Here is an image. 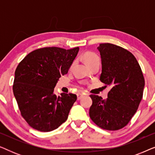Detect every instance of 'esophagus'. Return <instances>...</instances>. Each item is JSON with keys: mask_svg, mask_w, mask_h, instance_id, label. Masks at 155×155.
Wrapping results in <instances>:
<instances>
[{"mask_svg": "<svg viewBox=\"0 0 155 155\" xmlns=\"http://www.w3.org/2000/svg\"><path fill=\"white\" fill-rule=\"evenodd\" d=\"M77 97H78V100H80V99H81L82 97H84V95L81 94V93H78Z\"/></svg>", "mask_w": 155, "mask_h": 155, "instance_id": "1", "label": "esophagus"}]
</instances>
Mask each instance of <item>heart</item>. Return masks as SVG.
<instances>
[{"label":"heart","mask_w":155,"mask_h":155,"mask_svg":"<svg viewBox=\"0 0 155 155\" xmlns=\"http://www.w3.org/2000/svg\"><path fill=\"white\" fill-rule=\"evenodd\" d=\"M83 58L84 61L87 64H90V63L93 62V61H97V60H99V57L97 56V54H95L93 52H87L84 54L83 56Z\"/></svg>","instance_id":"obj_1"}]
</instances>
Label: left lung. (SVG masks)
<instances>
[{"label":"left lung","mask_w":155,"mask_h":155,"mask_svg":"<svg viewBox=\"0 0 155 155\" xmlns=\"http://www.w3.org/2000/svg\"><path fill=\"white\" fill-rule=\"evenodd\" d=\"M101 59L100 80L111 89L108 98L91 94L90 117L101 128L117 130L128 124L143 98L145 79L135 57L128 50L105 43L97 47Z\"/></svg>","instance_id":"left-lung-1"}]
</instances>
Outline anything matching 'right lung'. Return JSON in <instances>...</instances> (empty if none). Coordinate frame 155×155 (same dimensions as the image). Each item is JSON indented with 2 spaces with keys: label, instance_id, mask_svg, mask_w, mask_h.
I'll list each match as a JSON object with an SVG mask.
<instances>
[{
  "label": "right lung",
  "instance_id": "right-lung-1",
  "mask_svg": "<svg viewBox=\"0 0 155 155\" xmlns=\"http://www.w3.org/2000/svg\"><path fill=\"white\" fill-rule=\"evenodd\" d=\"M78 51L79 47L38 48L19 63L12 90L21 115L31 128L49 132L67 120L77 96L71 93L57 96L54 91L61 75L68 73Z\"/></svg>",
  "mask_w": 155,
  "mask_h": 155
}]
</instances>
